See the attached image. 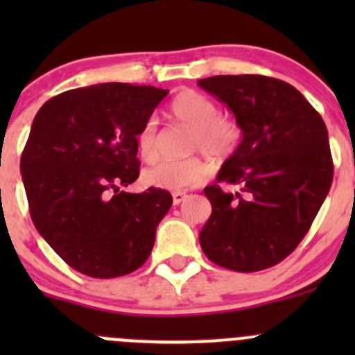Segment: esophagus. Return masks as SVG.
<instances>
[{"instance_id":"obj_1","label":"esophagus","mask_w":355,"mask_h":355,"mask_svg":"<svg viewBox=\"0 0 355 355\" xmlns=\"http://www.w3.org/2000/svg\"><path fill=\"white\" fill-rule=\"evenodd\" d=\"M173 204L175 206H178V204L180 202H184L185 200V198H187V194H185V192H182V191H177V192H173Z\"/></svg>"}]
</instances>
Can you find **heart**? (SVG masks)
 <instances>
[{
	"label": "heart",
	"instance_id": "1",
	"mask_svg": "<svg viewBox=\"0 0 355 355\" xmlns=\"http://www.w3.org/2000/svg\"><path fill=\"white\" fill-rule=\"evenodd\" d=\"M170 113L178 121L194 128L191 148L204 155L225 157L237 149L241 142V127L234 120L220 116V110L206 96L196 91H182L171 101ZM157 120L148 118L137 134L139 156L151 163L156 159ZM209 175V166L198 157L184 161H161L142 173L146 185L163 191H182L202 184Z\"/></svg>",
	"mask_w": 355,
	"mask_h": 355
}]
</instances>
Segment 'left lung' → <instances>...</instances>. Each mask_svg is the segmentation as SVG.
<instances>
[{"mask_svg": "<svg viewBox=\"0 0 355 355\" xmlns=\"http://www.w3.org/2000/svg\"><path fill=\"white\" fill-rule=\"evenodd\" d=\"M198 84L230 108L242 141L204 194L199 234L207 259L241 273L275 266L309 232L333 180L323 118L293 85L264 75H214ZM234 183L228 195L217 185Z\"/></svg>", "mask_w": 355, "mask_h": 355, "instance_id": "obj_1", "label": "left lung"}]
</instances>
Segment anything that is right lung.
Listing matches in <instances>:
<instances>
[{"label": "right lung", "instance_id": "add662e5", "mask_svg": "<svg viewBox=\"0 0 355 355\" xmlns=\"http://www.w3.org/2000/svg\"><path fill=\"white\" fill-rule=\"evenodd\" d=\"M166 94L120 82L71 89L46 101L32 121L20 159L31 218L82 275L123 277L151 254L171 194L120 187L137 180V134Z\"/></svg>", "mask_w": 355, "mask_h": 355}]
</instances>
